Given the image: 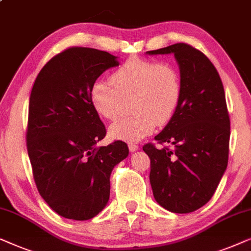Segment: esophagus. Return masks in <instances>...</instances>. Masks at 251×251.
I'll list each match as a JSON object with an SVG mask.
<instances>
[{
    "label": "esophagus",
    "mask_w": 251,
    "mask_h": 251,
    "mask_svg": "<svg viewBox=\"0 0 251 251\" xmlns=\"http://www.w3.org/2000/svg\"><path fill=\"white\" fill-rule=\"evenodd\" d=\"M128 149L130 152H134V151H136L137 149H139V146L135 143H128Z\"/></svg>",
    "instance_id": "esophagus-1"
}]
</instances>
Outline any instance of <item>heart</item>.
Here are the masks:
<instances>
[{
  "label": "heart",
  "mask_w": 251,
  "mask_h": 251,
  "mask_svg": "<svg viewBox=\"0 0 251 251\" xmlns=\"http://www.w3.org/2000/svg\"><path fill=\"white\" fill-rule=\"evenodd\" d=\"M182 97L178 70L167 62L133 55L112 73L111 83L98 79L90 89L92 108L102 118L118 117L122 100L132 98L133 115L109 127L112 139L136 142L171 121Z\"/></svg>",
  "instance_id": "1"
}]
</instances>
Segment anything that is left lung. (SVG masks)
<instances>
[{"mask_svg":"<svg viewBox=\"0 0 251 251\" xmlns=\"http://www.w3.org/2000/svg\"><path fill=\"white\" fill-rule=\"evenodd\" d=\"M173 53L182 79V97L175 114L147 143L153 197L165 209L188 214L211 199L227 167L230 144L228 116L223 83L215 66L202 52L185 43L148 51Z\"/></svg>","mask_w":251,"mask_h":251,"instance_id":"obj_1","label":"left lung"}]
</instances>
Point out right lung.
Returning a JSON list of instances; mask_svg holds the SVG:
<instances>
[{
    "label": "right lung",
    "instance_id": "right-lung-1",
    "mask_svg": "<svg viewBox=\"0 0 251 251\" xmlns=\"http://www.w3.org/2000/svg\"><path fill=\"white\" fill-rule=\"evenodd\" d=\"M118 65L105 51L72 47L41 69L31 89L26 141L35 184L69 220H90L103 209L112 169L128 156L119 140L95 147L107 130L90 102L92 84Z\"/></svg>",
    "mask_w": 251,
    "mask_h": 251
}]
</instances>
